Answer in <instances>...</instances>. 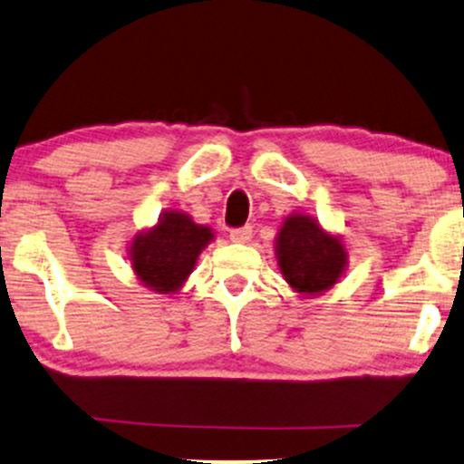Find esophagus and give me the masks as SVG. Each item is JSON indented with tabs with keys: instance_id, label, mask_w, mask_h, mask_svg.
<instances>
[{
	"instance_id": "34e87169",
	"label": "esophagus",
	"mask_w": 464,
	"mask_h": 464,
	"mask_svg": "<svg viewBox=\"0 0 464 464\" xmlns=\"http://www.w3.org/2000/svg\"><path fill=\"white\" fill-rule=\"evenodd\" d=\"M251 226L237 227V230H230V238L234 243H249L251 241Z\"/></svg>"
}]
</instances>
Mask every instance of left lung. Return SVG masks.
I'll use <instances>...</instances> for the list:
<instances>
[{
    "label": "left lung",
    "mask_w": 464,
    "mask_h": 464,
    "mask_svg": "<svg viewBox=\"0 0 464 464\" xmlns=\"http://www.w3.org/2000/svg\"><path fill=\"white\" fill-rule=\"evenodd\" d=\"M279 271L295 293L316 296L340 282L348 266V251L340 237L320 227L310 215L284 219L276 238Z\"/></svg>",
    "instance_id": "obj_1"
}]
</instances>
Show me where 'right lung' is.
I'll return each instance as SVG.
<instances>
[{"instance_id":"right-lung-1","label":"right lung","mask_w":464,"mask_h":464,"mask_svg":"<svg viewBox=\"0 0 464 464\" xmlns=\"http://www.w3.org/2000/svg\"><path fill=\"white\" fill-rule=\"evenodd\" d=\"M213 238L208 226H199L180 210H165L157 226L130 241V266L146 288L159 295H174L191 276L198 256Z\"/></svg>"}]
</instances>
